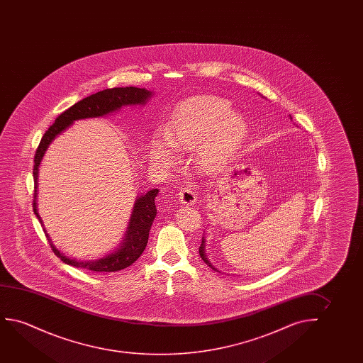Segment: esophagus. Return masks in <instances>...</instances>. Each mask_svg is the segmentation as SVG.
Segmentation results:
<instances>
[{
	"label": "esophagus",
	"instance_id": "1",
	"mask_svg": "<svg viewBox=\"0 0 363 363\" xmlns=\"http://www.w3.org/2000/svg\"><path fill=\"white\" fill-rule=\"evenodd\" d=\"M179 199L181 201V203L192 206L196 202L197 196L194 194V189H189V187H184V189H181V191H179Z\"/></svg>",
	"mask_w": 363,
	"mask_h": 363
}]
</instances>
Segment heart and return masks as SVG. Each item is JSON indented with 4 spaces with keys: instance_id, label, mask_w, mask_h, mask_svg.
<instances>
[{
    "instance_id": "obj_1",
    "label": "heart",
    "mask_w": 363,
    "mask_h": 363,
    "mask_svg": "<svg viewBox=\"0 0 363 363\" xmlns=\"http://www.w3.org/2000/svg\"><path fill=\"white\" fill-rule=\"evenodd\" d=\"M248 134V125L242 115L232 113L228 101L216 96H197L184 101L174 111L164 139L155 138L150 157L155 164H171L172 151L196 149L202 169L214 172L223 169Z\"/></svg>"
}]
</instances>
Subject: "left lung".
Wrapping results in <instances>:
<instances>
[{
  "instance_id": "8db88e82",
  "label": "left lung",
  "mask_w": 363,
  "mask_h": 363,
  "mask_svg": "<svg viewBox=\"0 0 363 363\" xmlns=\"http://www.w3.org/2000/svg\"><path fill=\"white\" fill-rule=\"evenodd\" d=\"M199 255H201V258L203 259L204 263L207 264V265L211 267V268L214 269V270H217V269L212 267V264L209 263L208 259L206 258V252H204V238L202 239V244H201V247H199Z\"/></svg>"
}]
</instances>
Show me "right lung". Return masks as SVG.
<instances>
[{
  "label": "right lung",
  "instance_id": "add662e5",
  "mask_svg": "<svg viewBox=\"0 0 363 363\" xmlns=\"http://www.w3.org/2000/svg\"><path fill=\"white\" fill-rule=\"evenodd\" d=\"M150 96H151V91L145 88H135V86L101 90V91L89 95L78 103H75L74 105H72L69 109L63 111L55 119V124L50 125V129L45 131L38 147L35 150V164H33V179H35L33 212L37 216L40 224H42V219H40V214L37 213V206H35L38 166H40V160L45 155V150L52 143V140L55 139V136L60 134L63 130L67 129L69 125L73 124L75 120L103 116V115L109 114L115 110L120 109L124 105L144 104ZM157 194H159V189H151L147 194L136 199L134 212L131 214L129 227H128V232H126L121 247L115 253L109 254L105 258L90 260V262H80L75 259L67 258L65 255L60 253L58 249L55 248L53 244L50 243V235L45 233V228H43L45 237L50 242V248L63 263L75 267V268L86 269V270H91L96 273H111V272H119V270L128 268L139 259L140 255L143 254L147 245L150 229H151L152 222L156 217L155 199Z\"/></svg>",
  "mask_w": 363,
  "mask_h": 363
}]
</instances>
